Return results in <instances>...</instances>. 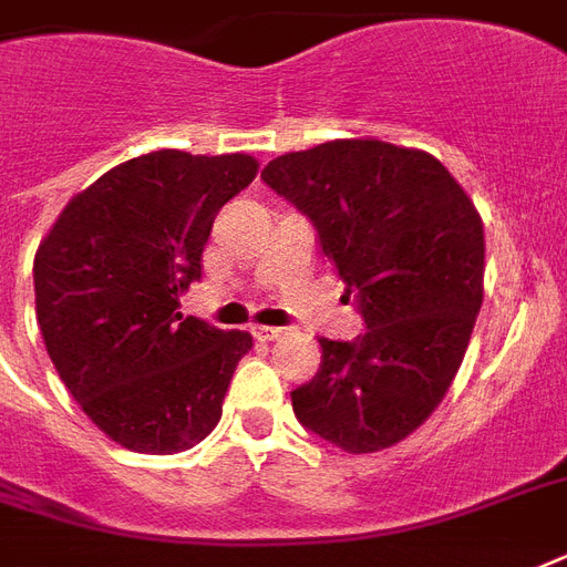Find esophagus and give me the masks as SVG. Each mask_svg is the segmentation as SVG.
<instances>
[{
	"label": "esophagus",
	"instance_id": "esophagus-1",
	"mask_svg": "<svg viewBox=\"0 0 567 567\" xmlns=\"http://www.w3.org/2000/svg\"><path fill=\"white\" fill-rule=\"evenodd\" d=\"M249 332H252V338H256V341H279V338L285 336L282 329H276V327H249Z\"/></svg>",
	"mask_w": 567,
	"mask_h": 567
}]
</instances>
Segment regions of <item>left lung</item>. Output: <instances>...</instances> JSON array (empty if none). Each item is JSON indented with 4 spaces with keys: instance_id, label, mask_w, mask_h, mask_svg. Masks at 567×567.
<instances>
[{
    "instance_id": "1",
    "label": "left lung",
    "mask_w": 567,
    "mask_h": 567,
    "mask_svg": "<svg viewBox=\"0 0 567 567\" xmlns=\"http://www.w3.org/2000/svg\"><path fill=\"white\" fill-rule=\"evenodd\" d=\"M261 179L309 214L368 327L320 338L323 364L291 391L293 414L347 453L394 447L462 368L483 306V217L435 155L377 137L279 155Z\"/></svg>"
}]
</instances>
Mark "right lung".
<instances>
[{
	"label": "right lung",
	"instance_id": "right-lung-1",
	"mask_svg": "<svg viewBox=\"0 0 567 567\" xmlns=\"http://www.w3.org/2000/svg\"><path fill=\"white\" fill-rule=\"evenodd\" d=\"M252 155H137L58 214L34 256L47 353L82 412L120 447L188 450L217 426L247 332L182 318L214 217L256 179Z\"/></svg>",
	"mask_w": 567,
	"mask_h": 567
}]
</instances>
